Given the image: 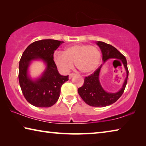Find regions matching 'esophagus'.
I'll list each match as a JSON object with an SVG mask.
<instances>
[{
  "instance_id": "esophagus-1",
  "label": "esophagus",
  "mask_w": 146,
  "mask_h": 146,
  "mask_svg": "<svg viewBox=\"0 0 146 146\" xmlns=\"http://www.w3.org/2000/svg\"><path fill=\"white\" fill-rule=\"evenodd\" d=\"M74 75H75V73H70V75H69V78L71 79Z\"/></svg>"
}]
</instances>
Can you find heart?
<instances>
[{
    "instance_id": "obj_1",
    "label": "heart",
    "mask_w": 146,
    "mask_h": 146,
    "mask_svg": "<svg viewBox=\"0 0 146 146\" xmlns=\"http://www.w3.org/2000/svg\"><path fill=\"white\" fill-rule=\"evenodd\" d=\"M101 53L96 46L88 44H75L66 48L63 52L55 51L53 60L63 73L69 72L75 62L76 67L82 73L93 72L99 65Z\"/></svg>"
}]
</instances>
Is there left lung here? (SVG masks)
Wrapping results in <instances>:
<instances>
[{
    "label": "left lung",
    "mask_w": 146,
    "mask_h": 146,
    "mask_svg": "<svg viewBox=\"0 0 146 146\" xmlns=\"http://www.w3.org/2000/svg\"><path fill=\"white\" fill-rule=\"evenodd\" d=\"M97 44L102 51L104 62L109 58H114L113 62L115 60H119L123 64L127 73V76L122 89L115 93L106 92L100 85L98 76L102 65H100L93 74L86 76L83 86L78 89L79 95L88 105L93 107H105L115 103L122 96L127 82L129 71L126 58L115 47L100 41L97 42Z\"/></svg>",
    "instance_id": "1"
}]
</instances>
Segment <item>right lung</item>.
<instances>
[{
    "instance_id": "obj_1",
    "label": "right lung",
    "mask_w": 146,
    "mask_h": 146,
    "mask_svg": "<svg viewBox=\"0 0 146 146\" xmlns=\"http://www.w3.org/2000/svg\"><path fill=\"white\" fill-rule=\"evenodd\" d=\"M64 41L46 39L37 40L29 45L24 51L19 62V80L26 100L35 107L49 108L55 104L60 94V88L69 80L68 75L59 74L53 60V55ZM42 59L47 64L43 75L33 81L27 76L30 62Z\"/></svg>"
}]
</instances>
